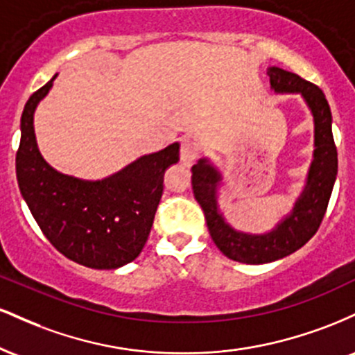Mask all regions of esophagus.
I'll use <instances>...</instances> for the list:
<instances>
[{
	"label": "esophagus",
	"mask_w": 355,
	"mask_h": 355,
	"mask_svg": "<svg viewBox=\"0 0 355 355\" xmlns=\"http://www.w3.org/2000/svg\"><path fill=\"white\" fill-rule=\"evenodd\" d=\"M197 158V146H195L193 141L190 140H182V146H180V160L183 165H191Z\"/></svg>",
	"instance_id": "obj_1"
}]
</instances>
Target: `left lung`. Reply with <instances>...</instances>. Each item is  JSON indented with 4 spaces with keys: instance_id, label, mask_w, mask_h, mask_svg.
<instances>
[{
    "instance_id": "8db88e82",
    "label": "left lung",
    "mask_w": 355,
    "mask_h": 355,
    "mask_svg": "<svg viewBox=\"0 0 355 355\" xmlns=\"http://www.w3.org/2000/svg\"><path fill=\"white\" fill-rule=\"evenodd\" d=\"M270 88L275 93H297L304 98L313 116V160L309 168L302 193L299 195L291 214L266 234H245L235 230L227 222L218 205L222 173L209 158H200L191 166V189L195 200L205 214L207 227L218 250L235 262L268 263L294 254L313 237L319 229L334 182L337 177V148L332 137V113L325 95L319 87L285 71L279 67L267 70Z\"/></svg>"
}]
</instances>
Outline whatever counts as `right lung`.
<instances>
[{"label":"right lung","mask_w":355,"mask_h":355,"mask_svg":"<svg viewBox=\"0 0 355 355\" xmlns=\"http://www.w3.org/2000/svg\"><path fill=\"white\" fill-rule=\"evenodd\" d=\"M58 73L26 101L16 178L28 209L56 250L89 268L123 267L135 260L152 230L164 191V173L180 160V145H168L101 180L64 175L40 153L33 118Z\"/></svg>","instance_id":"obj_1"}]
</instances>
